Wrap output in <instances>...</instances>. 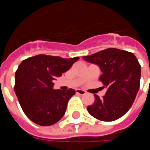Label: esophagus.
Masks as SVG:
<instances>
[{
  "label": "esophagus",
  "instance_id": "esophagus-1",
  "mask_svg": "<svg viewBox=\"0 0 150 150\" xmlns=\"http://www.w3.org/2000/svg\"><path fill=\"white\" fill-rule=\"evenodd\" d=\"M75 91H76V94L81 95V96H83V95H85L86 93H87L84 90H82V89H76Z\"/></svg>",
  "mask_w": 150,
  "mask_h": 150
}]
</instances>
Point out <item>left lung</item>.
<instances>
[{
    "label": "left lung",
    "mask_w": 150,
    "mask_h": 150,
    "mask_svg": "<svg viewBox=\"0 0 150 150\" xmlns=\"http://www.w3.org/2000/svg\"><path fill=\"white\" fill-rule=\"evenodd\" d=\"M85 61L97 65L100 81L107 88L103 98L95 95L94 104L88 112L103 121H113L125 114L135 100L141 80V65L131 52L116 49L101 50L83 56Z\"/></svg>",
    "instance_id": "1"
}]
</instances>
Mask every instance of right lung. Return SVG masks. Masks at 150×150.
<instances>
[{"label":"right lung","instance_id":"right-lung-1","mask_svg":"<svg viewBox=\"0 0 150 150\" xmlns=\"http://www.w3.org/2000/svg\"><path fill=\"white\" fill-rule=\"evenodd\" d=\"M79 57L63 59L45 54L21 62L15 74L14 91L22 110L38 125H52L65 114L67 103L75 91L54 89V80L71 67Z\"/></svg>","mask_w":150,"mask_h":150}]
</instances>
